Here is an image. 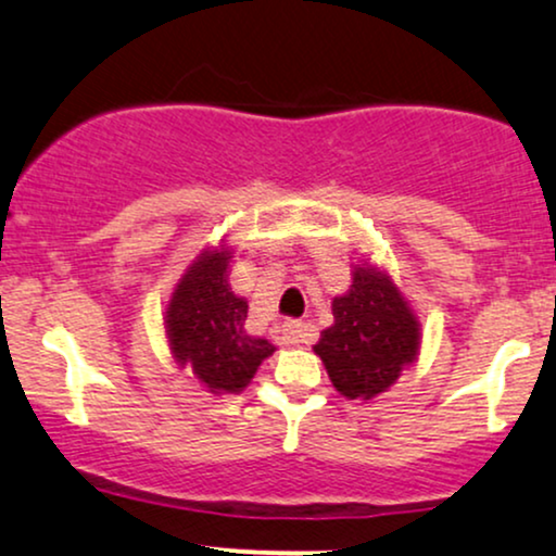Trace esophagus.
I'll list each match as a JSON object with an SVG mask.
<instances>
[{"instance_id": "esophagus-1", "label": "esophagus", "mask_w": 556, "mask_h": 556, "mask_svg": "<svg viewBox=\"0 0 556 556\" xmlns=\"http://www.w3.org/2000/svg\"><path fill=\"white\" fill-rule=\"evenodd\" d=\"M282 333H285L287 344H307V342H313V337H316L313 326L300 324V320H287V324L282 326Z\"/></svg>"}]
</instances>
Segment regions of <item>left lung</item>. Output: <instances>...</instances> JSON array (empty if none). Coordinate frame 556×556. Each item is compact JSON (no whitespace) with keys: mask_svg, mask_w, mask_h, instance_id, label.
I'll return each instance as SVG.
<instances>
[{"mask_svg":"<svg viewBox=\"0 0 556 556\" xmlns=\"http://www.w3.org/2000/svg\"><path fill=\"white\" fill-rule=\"evenodd\" d=\"M333 324L320 331L318 354L344 399L370 401L417 363L422 324L401 287L372 261L352 264V285L331 300Z\"/></svg>","mask_w":556,"mask_h":556,"instance_id":"1","label":"left lung"}]
</instances>
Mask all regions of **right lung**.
<instances>
[{"mask_svg":"<svg viewBox=\"0 0 556 556\" xmlns=\"http://www.w3.org/2000/svg\"><path fill=\"white\" fill-rule=\"evenodd\" d=\"M232 249L227 240L206 245L186 266L165 305L163 324L178 367H191L193 378L214 396L240 393L271 357V342L245 331L249 300L232 292Z\"/></svg>","mask_w":556,"mask_h":556,"instance_id":"right-lung-1","label":"right lung"}]
</instances>
